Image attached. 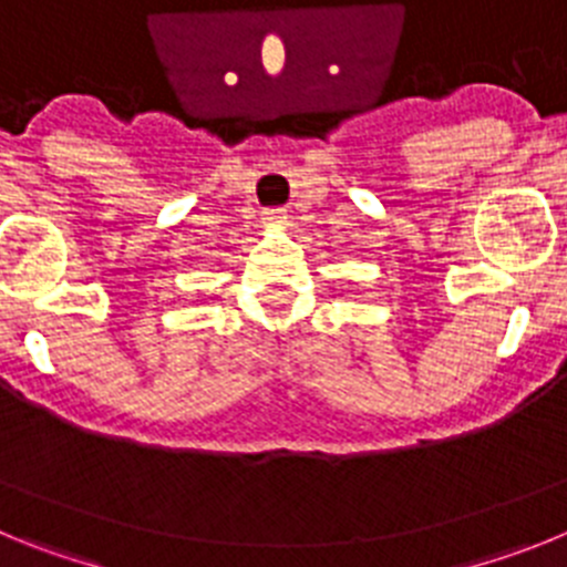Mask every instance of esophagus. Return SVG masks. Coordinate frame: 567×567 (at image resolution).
I'll use <instances>...</instances> for the list:
<instances>
[{
	"mask_svg": "<svg viewBox=\"0 0 567 567\" xmlns=\"http://www.w3.org/2000/svg\"><path fill=\"white\" fill-rule=\"evenodd\" d=\"M264 221H267V224H284V221H287V209H280V207L264 209Z\"/></svg>",
	"mask_w": 567,
	"mask_h": 567,
	"instance_id": "esophagus-1",
	"label": "esophagus"
}]
</instances>
